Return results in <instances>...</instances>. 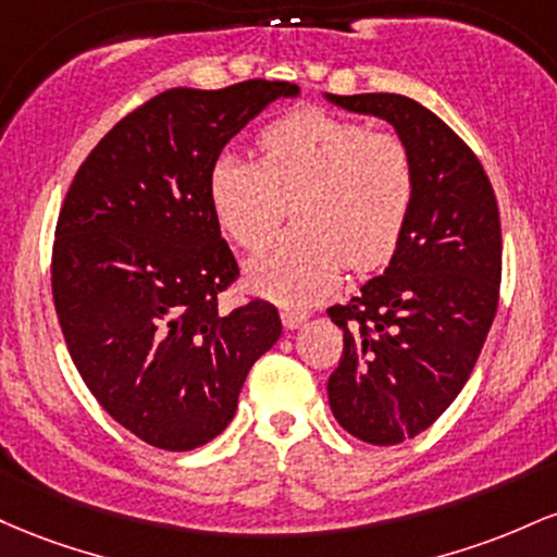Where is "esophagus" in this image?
I'll return each mask as SVG.
<instances>
[{
	"mask_svg": "<svg viewBox=\"0 0 557 557\" xmlns=\"http://www.w3.org/2000/svg\"><path fill=\"white\" fill-rule=\"evenodd\" d=\"M308 321V310H295V308H284L281 310V323H284V329H299L302 323Z\"/></svg>",
	"mask_w": 557,
	"mask_h": 557,
	"instance_id": "obj_1",
	"label": "esophagus"
}]
</instances>
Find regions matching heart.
Listing matches in <instances>:
<instances>
[{"instance_id":"heart-1","label":"heart","mask_w":557,"mask_h":557,"mask_svg":"<svg viewBox=\"0 0 557 557\" xmlns=\"http://www.w3.org/2000/svg\"><path fill=\"white\" fill-rule=\"evenodd\" d=\"M416 195L405 141L352 117L299 110L262 128L258 162L221 154L208 197L218 223L258 252L276 234L286 202L297 226L247 268L249 284L284 305H308L342 268L371 271L395 252Z\"/></svg>"}]
</instances>
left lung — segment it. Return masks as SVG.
Segmentation results:
<instances>
[{"instance_id":"left-lung-1","label":"left lung","mask_w":557,"mask_h":557,"mask_svg":"<svg viewBox=\"0 0 557 557\" xmlns=\"http://www.w3.org/2000/svg\"><path fill=\"white\" fill-rule=\"evenodd\" d=\"M326 99L392 123L413 158V208L389 265L347 305L329 308L345 331L329 376L331 413L368 445H399L460 395L495 321L503 278L497 199L468 144L416 99Z\"/></svg>"}]
</instances>
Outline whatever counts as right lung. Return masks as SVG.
I'll list each match as a JSON object with an SVG mask.
<instances>
[{"instance_id":"obj_1","label":"right lung","mask_w":557,"mask_h":557,"mask_svg":"<svg viewBox=\"0 0 557 557\" xmlns=\"http://www.w3.org/2000/svg\"><path fill=\"white\" fill-rule=\"evenodd\" d=\"M297 94L262 78L162 91L104 134L67 189L52 247L62 336L97 403L147 445L215 440L252 362L278 342L271 302L218 305L239 265L208 176L255 115Z\"/></svg>"}]
</instances>
